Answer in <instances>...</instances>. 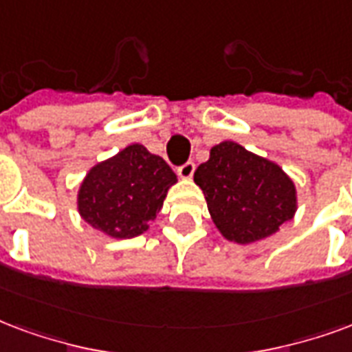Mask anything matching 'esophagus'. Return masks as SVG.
<instances>
[{
    "instance_id": "esophagus-1",
    "label": "esophagus",
    "mask_w": 352,
    "mask_h": 352,
    "mask_svg": "<svg viewBox=\"0 0 352 352\" xmlns=\"http://www.w3.org/2000/svg\"><path fill=\"white\" fill-rule=\"evenodd\" d=\"M194 171H196V164L188 160V162H184L183 166H179L177 169V175L181 177V179H190V177L194 175Z\"/></svg>"
}]
</instances>
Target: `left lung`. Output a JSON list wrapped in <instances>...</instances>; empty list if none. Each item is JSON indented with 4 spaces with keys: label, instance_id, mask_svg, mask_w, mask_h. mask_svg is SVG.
Masks as SVG:
<instances>
[{
    "label": "left lung",
    "instance_id": "obj_1",
    "mask_svg": "<svg viewBox=\"0 0 352 352\" xmlns=\"http://www.w3.org/2000/svg\"><path fill=\"white\" fill-rule=\"evenodd\" d=\"M216 228L239 244L276 233L296 210L295 184L280 166L235 142L210 149V158L194 173Z\"/></svg>",
    "mask_w": 352,
    "mask_h": 352
}]
</instances>
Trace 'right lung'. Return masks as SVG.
<instances>
[{
	"label": "right lung",
	"instance_id": "right-lung-1",
	"mask_svg": "<svg viewBox=\"0 0 352 352\" xmlns=\"http://www.w3.org/2000/svg\"><path fill=\"white\" fill-rule=\"evenodd\" d=\"M175 183L164 158L134 143L91 169L80 186L78 210L106 235L132 239L147 231Z\"/></svg>",
	"mask_w": 352,
	"mask_h": 352
}]
</instances>
